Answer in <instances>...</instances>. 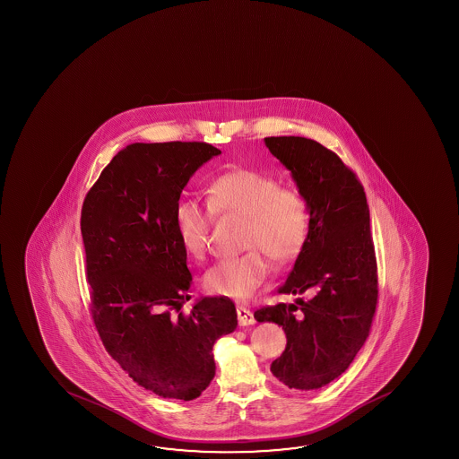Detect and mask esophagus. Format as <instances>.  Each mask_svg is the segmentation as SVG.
<instances>
[{"label": "esophagus", "instance_id": "1", "mask_svg": "<svg viewBox=\"0 0 459 459\" xmlns=\"http://www.w3.org/2000/svg\"><path fill=\"white\" fill-rule=\"evenodd\" d=\"M237 316H238V325L240 326H248V325H255V316L253 312L245 307H237Z\"/></svg>", "mask_w": 459, "mask_h": 459}]
</instances>
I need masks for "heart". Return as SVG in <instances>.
<instances>
[{
	"label": "heart",
	"instance_id": "obj_1",
	"mask_svg": "<svg viewBox=\"0 0 459 459\" xmlns=\"http://www.w3.org/2000/svg\"><path fill=\"white\" fill-rule=\"evenodd\" d=\"M243 218L237 257L214 264L204 273L206 291L219 298L247 301L271 271V263L294 261L307 241L310 211L299 188L280 186L273 176L255 169H232L211 182L206 204L182 200L176 208V229L182 247L195 259L208 247L212 216Z\"/></svg>",
	"mask_w": 459,
	"mask_h": 459
}]
</instances>
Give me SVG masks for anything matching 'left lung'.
<instances>
[{"label": "left lung", "mask_w": 459, "mask_h": 459, "mask_svg": "<svg viewBox=\"0 0 459 459\" xmlns=\"http://www.w3.org/2000/svg\"><path fill=\"white\" fill-rule=\"evenodd\" d=\"M264 141L306 196L310 227L278 288L298 299L259 308L255 318L285 330V352L272 361V375L290 389L314 391L342 375L368 338L377 302L368 204L352 169L322 143L298 135Z\"/></svg>", "instance_id": "8db88e82"}]
</instances>
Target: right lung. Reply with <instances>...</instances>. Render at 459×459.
<instances>
[{
  "instance_id": "right-lung-1",
  "label": "right lung",
  "mask_w": 459,
  "mask_h": 459,
  "mask_svg": "<svg viewBox=\"0 0 459 459\" xmlns=\"http://www.w3.org/2000/svg\"><path fill=\"white\" fill-rule=\"evenodd\" d=\"M221 151L206 143H135L118 152L82 208L91 314L113 360L163 398L210 385L212 346L237 328L232 301L204 298L188 314L192 273L176 229L182 190Z\"/></svg>"
}]
</instances>
